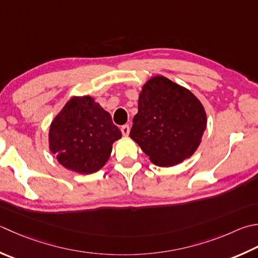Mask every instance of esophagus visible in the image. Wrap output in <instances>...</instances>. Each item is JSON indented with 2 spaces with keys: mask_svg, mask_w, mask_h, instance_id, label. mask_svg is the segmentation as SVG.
I'll use <instances>...</instances> for the list:
<instances>
[{
  "mask_svg": "<svg viewBox=\"0 0 258 258\" xmlns=\"http://www.w3.org/2000/svg\"><path fill=\"white\" fill-rule=\"evenodd\" d=\"M120 131H122V134L124 136H127L130 134V126L128 125H123L122 127H120Z\"/></svg>",
  "mask_w": 258,
  "mask_h": 258,
  "instance_id": "esophagus-1",
  "label": "esophagus"
}]
</instances>
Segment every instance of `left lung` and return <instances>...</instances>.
Listing matches in <instances>:
<instances>
[{
  "mask_svg": "<svg viewBox=\"0 0 258 258\" xmlns=\"http://www.w3.org/2000/svg\"><path fill=\"white\" fill-rule=\"evenodd\" d=\"M206 127L200 100L164 76H155L141 90L130 136L151 162L168 168L196 152Z\"/></svg>",
  "mask_w": 258,
  "mask_h": 258,
  "instance_id": "1",
  "label": "left lung"
}]
</instances>
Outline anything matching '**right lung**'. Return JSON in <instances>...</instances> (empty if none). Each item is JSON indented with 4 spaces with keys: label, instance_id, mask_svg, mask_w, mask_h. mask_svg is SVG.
<instances>
[{
    "label": "right lung",
    "instance_id": "obj_1",
    "mask_svg": "<svg viewBox=\"0 0 258 258\" xmlns=\"http://www.w3.org/2000/svg\"><path fill=\"white\" fill-rule=\"evenodd\" d=\"M120 138L112 116L93 97L76 96L50 125L49 149L66 169L89 174L106 164L113 143Z\"/></svg>",
    "mask_w": 258,
    "mask_h": 258
}]
</instances>
